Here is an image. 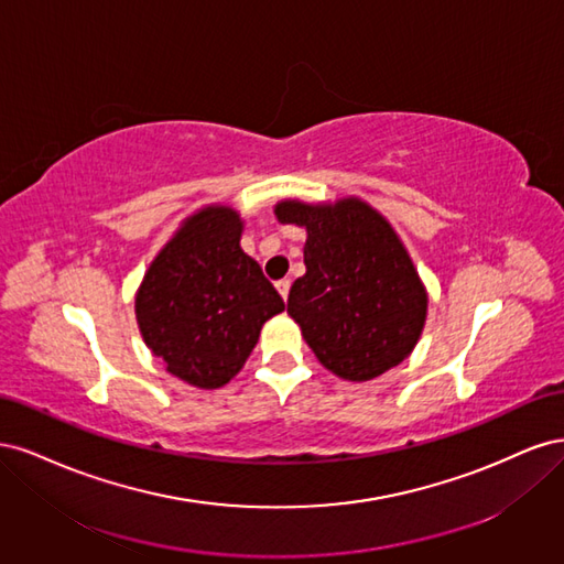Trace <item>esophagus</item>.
<instances>
[{
  "mask_svg": "<svg viewBox=\"0 0 564 564\" xmlns=\"http://www.w3.org/2000/svg\"><path fill=\"white\" fill-rule=\"evenodd\" d=\"M278 292H280V296L286 301V296H289V289H292V282H289V280H280L278 284Z\"/></svg>",
  "mask_w": 564,
  "mask_h": 564,
  "instance_id": "1",
  "label": "esophagus"
}]
</instances>
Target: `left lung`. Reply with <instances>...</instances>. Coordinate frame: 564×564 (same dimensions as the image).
I'll return each instance as SVG.
<instances>
[{
    "label": "left lung",
    "instance_id": "left-lung-1",
    "mask_svg": "<svg viewBox=\"0 0 564 564\" xmlns=\"http://www.w3.org/2000/svg\"><path fill=\"white\" fill-rule=\"evenodd\" d=\"M275 214L308 230L305 275L286 313L317 360L348 381L400 365L421 336L429 296L388 220L355 197L324 207L282 202Z\"/></svg>",
    "mask_w": 564,
    "mask_h": 564
}]
</instances>
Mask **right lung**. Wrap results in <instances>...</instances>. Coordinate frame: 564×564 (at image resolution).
Segmentation results:
<instances>
[{
  "label": "right lung",
  "mask_w": 564,
  "mask_h": 564,
  "mask_svg": "<svg viewBox=\"0 0 564 564\" xmlns=\"http://www.w3.org/2000/svg\"><path fill=\"white\" fill-rule=\"evenodd\" d=\"M228 207L191 216L145 272L135 319L148 348L181 381L214 390L240 371L263 322L284 311L261 265L240 249Z\"/></svg>",
  "instance_id": "obj_1"
}]
</instances>
